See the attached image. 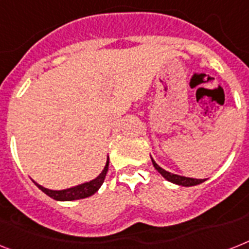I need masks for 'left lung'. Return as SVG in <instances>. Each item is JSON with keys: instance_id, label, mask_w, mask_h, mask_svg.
Instances as JSON below:
<instances>
[{"instance_id": "left-lung-1", "label": "left lung", "mask_w": 249, "mask_h": 249, "mask_svg": "<svg viewBox=\"0 0 249 249\" xmlns=\"http://www.w3.org/2000/svg\"><path fill=\"white\" fill-rule=\"evenodd\" d=\"M152 159V157H151ZM152 163L155 169L159 171L161 175H162L166 180L171 181L174 184H178V185H183V187H193V185H198V184L203 183L206 179H195V178H187V177H180V175H177V174L169 173V171L163 170L162 167H160L156 162H155V160L152 159Z\"/></svg>"}]
</instances>
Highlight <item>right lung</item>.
Instances as JSON below:
<instances>
[{
    "label": "right lung",
    "instance_id": "obj_1",
    "mask_svg": "<svg viewBox=\"0 0 249 249\" xmlns=\"http://www.w3.org/2000/svg\"><path fill=\"white\" fill-rule=\"evenodd\" d=\"M107 171H108V159H107L105 169L96 179H93V180L90 181H87V183L79 184L76 187L62 189V191H51V189H47V188L42 187V185H39V184L36 183V181H34V184H36L43 193H46V195L50 196V197L53 198V199H56V201H75V199H82V198L90 197L92 195H94V193L100 189L101 185L104 184Z\"/></svg>",
    "mask_w": 249,
    "mask_h": 249
}]
</instances>
